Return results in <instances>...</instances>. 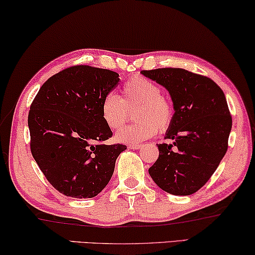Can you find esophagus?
Instances as JSON below:
<instances>
[{"label": "esophagus", "instance_id": "esophagus-1", "mask_svg": "<svg viewBox=\"0 0 255 255\" xmlns=\"http://www.w3.org/2000/svg\"><path fill=\"white\" fill-rule=\"evenodd\" d=\"M140 144H130V145H129L128 147L129 149H132V150H138V149H140Z\"/></svg>", "mask_w": 255, "mask_h": 255}]
</instances>
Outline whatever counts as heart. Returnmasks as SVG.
Masks as SVG:
<instances>
[{
    "label": "heart",
    "instance_id": "obj_1",
    "mask_svg": "<svg viewBox=\"0 0 255 255\" xmlns=\"http://www.w3.org/2000/svg\"><path fill=\"white\" fill-rule=\"evenodd\" d=\"M123 96L108 93L101 103V116L106 126L118 130L126 124L130 110L135 124L117 132L116 139L124 143H139L155 132L165 131L173 123L174 108L169 98L152 80L136 75L123 86Z\"/></svg>",
    "mask_w": 255,
    "mask_h": 255
}]
</instances>
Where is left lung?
I'll use <instances>...</instances> for the list:
<instances>
[{"mask_svg":"<svg viewBox=\"0 0 255 255\" xmlns=\"http://www.w3.org/2000/svg\"><path fill=\"white\" fill-rule=\"evenodd\" d=\"M168 90L174 110L159 158L149 168L154 183L175 196H189L206 184L225 157L233 119L222 89L212 79L183 68L140 72Z\"/></svg>","mask_w":255,"mask_h":255,"instance_id":"obj_1","label":"left lung"}]
</instances>
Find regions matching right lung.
<instances>
[{
	"label": "right lung",
	"instance_id": "obj_1",
	"mask_svg": "<svg viewBox=\"0 0 255 255\" xmlns=\"http://www.w3.org/2000/svg\"><path fill=\"white\" fill-rule=\"evenodd\" d=\"M117 72L75 65L41 87L28 113L30 152L52 187L72 198H93L111 180L127 149L106 145L112 136L101 103L119 82Z\"/></svg>",
	"mask_w": 255,
	"mask_h": 255
}]
</instances>
